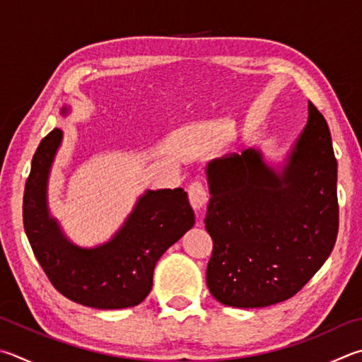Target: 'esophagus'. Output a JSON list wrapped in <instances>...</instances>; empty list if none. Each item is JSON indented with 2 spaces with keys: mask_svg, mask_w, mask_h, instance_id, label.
Returning <instances> with one entry per match:
<instances>
[{
  "mask_svg": "<svg viewBox=\"0 0 362 362\" xmlns=\"http://www.w3.org/2000/svg\"><path fill=\"white\" fill-rule=\"evenodd\" d=\"M187 192H188V199H189V204H192V207L194 210H198V212H201L202 207L206 206L207 202L206 188H204L201 182H192L188 185Z\"/></svg>",
  "mask_w": 362,
  "mask_h": 362,
  "instance_id": "esophagus-1",
  "label": "esophagus"
}]
</instances>
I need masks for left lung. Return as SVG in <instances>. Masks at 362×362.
I'll return each mask as SVG.
<instances>
[{
  "instance_id": "8db88e82",
  "label": "left lung",
  "mask_w": 362,
  "mask_h": 362,
  "mask_svg": "<svg viewBox=\"0 0 362 362\" xmlns=\"http://www.w3.org/2000/svg\"><path fill=\"white\" fill-rule=\"evenodd\" d=\"M206 175L210 294L238 308L290 299L337 239V160L325 117L308 103L305 127L284 163L272 166L250 147L210 161Z\"/></svg>"
}]
</instances>
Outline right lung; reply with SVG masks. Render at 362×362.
I'll list each match as a JSON object with an SVG mask.
<instances>
[{"instance_id":"obj_1","label":"right lung","mask_w":362,"mask_h":362,"mask_svg":"<svg viewBox=\"0 0 362 362\" xmlns=\"http://www.w3.org/2000/svg\"><path fill=\"white\" fill-rule=\"evenodd\" d=\"M69 109L62 107V115ZM62 141L60 128L44 137L25 185L23 226L33 253L57 291L72 302L101 310L141 304L152 290L156 262L194 225L188 196L182 188L147 189L107 242L77 245L50 215L47 201L50 169Z\"/></svg>"}]
</instances>
